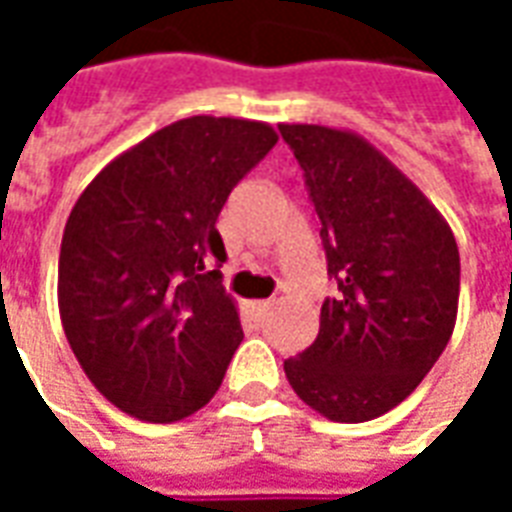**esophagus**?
<instances>
[{"label":"esophagus","instance_id":"34e87169","mask_svg":"<svg viewBox=\"0 0 512 512\" xmlns=\"http://www.w3.org/2000/svg\"><path fill=\"white\" fill-rule=\"evenodd\" d=\"M249 307H252L255 315H266L271 310V301H249Z\"/></svg>","mask_w":512,"mask_h":512}]
</instances>
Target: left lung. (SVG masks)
Returning a JSON list of instances; mask_svg holds the SVG:
<instances>
[{"instance_id":"obj_1","label":"left lung","mask_w":512,"mask_h":512,"mask_svg":"<svg viewBox=\"0 0 512 512\" xmlns=\"http://www.w3.org/2000/svg\"><path fill=\"white\" fill-rule=\"evenodd\" d=\"M299 158L337 293L315 343L285 362L293 392L334 422L403 403L450 343L461 257L439 208L348 128L282 123Z\"/></svg>"}]
</instances>
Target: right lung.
<instances>
[{"instance_id": "1", "label": "right lung", "mask_w": 512, "mask_h": 512, "mask_svg": "<svg viewBox=\"0 0 512 512\" xmlns=\"http://www.w3.org/2000/svg\"><path fill=\"white\" fill-rule=\"evenodd\" d=\"M268 123L194 115L112 158L65 222L57 304L101 395L142 422H178L222 384L244 340L213 257L238 180L277 145Z\"/></svg>"}]
</instances>
